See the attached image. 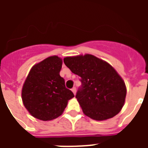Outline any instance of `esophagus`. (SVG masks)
<instances>
[{
  "mask_svg": "<svg viewBox=\"0 0 148 148\" xmlns=\"http://www.w3.org/2000/svg\"><path fill=\"white\" fill-rule=\"evenodd\" d=\"M72 92L74 93V95H75V93H76V88H75V87H73V88L72 89Z\"/></svg>",
  "mask_w": 148,
  "mask_h": 148,
  "instance_id": "34e87169",
  "label": "esophagus"
}]
</instances>
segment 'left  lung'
I'll return each instance as SVG.
<instances>
[{
	"mask_svg": "<svg viewBox=\"0 0 148 148\" xmlns=\"http://www.w3.org/2000/svg\"><path fill=\"white\" fill-rule=\"evenodd\" d=\"M64 62L82 78V88L75 98L84 114L104 121L119 113L125 104L126 85L109 63L90 54L65 57Z\"/></svg>",
	"mask_w": 148,
	"mask_h": 148,
	"instance_id": "1",
	"label": "left lung"
}]
</instances>
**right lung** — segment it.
Wrapping results in <instances>:
<instances>
[{
	"label": "right lung",
	"mask_w": 148,
	"mask_h": 148,
	"mask_svg": "<svg viewBox=\"0 0 148 148\" xmlns=\"http://www.w3.org/2000/svg\"><path fill=\"white\" fill-rule=\"evenodd\" d=\"M62 58L49 56L35 64L23 84V104L34 118L50 121L63 113L68 101L74 97L65 87L64 79L60 76Z\"/></svg>",
	"instance_id": "right-lung-1"
}]
</instances>
